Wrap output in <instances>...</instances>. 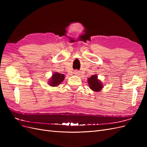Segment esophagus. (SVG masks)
Segmentation results:
<instances>
[{
	"label": "esophagus",
	"mask_w": 147,
	"mask_h": 147,
	"mask_svg": "<svg viewBox=\"0 0 147 147\" xmlns=\"http://www.w3.org/2000/svg\"><path fill=\"white\" fill-rule=\"evenodd\" d=\"M74 74L75 75H80V72L78 70H75Z\"/></svg>",
	"instance_id": "1"
}]
</instances>
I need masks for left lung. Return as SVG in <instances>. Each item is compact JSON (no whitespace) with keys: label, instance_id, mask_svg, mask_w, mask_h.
Segmentation results:
<instances>
[{"label":"left lung","instance_id":"left-lung-1","mask_svg":"<svg viewBox=\"0 0 147 147\" xmlns=\"http://www.w3.org/2000/svg\"><path fill=\"white\" fill-rule=\"evenodd\" d=\"M88 83L90 89L96 92L100 91L102 90V88H103V84L97 78V76L95 75H92L91 77L88 78Z\"/></svg>","mask_w":147,"mask_h":147}]
</instances>
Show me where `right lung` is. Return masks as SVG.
<instances>
[{
  "label": "right lung",
  "instance_id": "1",
  "mask_svg": "<svg viewBox=\"0 0 147 147\" xmlns=\"http://www.w3.org/2000/svg\"><path fill=\"white\" fill-rule=\"evenodd\" d=\"M65 78L64 75L63 74H59L58 72H55L53 74L51 78L50 79L48 83L51 86H57L63 82Z\"/></svg>",
  "mask_w": 147,
  "mask_h": 147
}]
</instances>
